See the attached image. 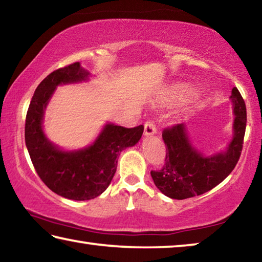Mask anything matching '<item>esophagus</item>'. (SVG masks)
<instances>
[{"mask_svg": "<svg viewBox=\"0 0 262 262\" xmlns=\"http://www.w3.org/2000/svg\"><path fill=\"white\" fill-rule=\"evenodd\" d=\"M157 133V128L156 125H155V122L149 120L144 123V134L145 135H152V134H156Z\"/></svg>", "mask_w": 262, "mask_h": 262, "instance_id": "esophagus-1", "label": "esophagus"}]
</instances>
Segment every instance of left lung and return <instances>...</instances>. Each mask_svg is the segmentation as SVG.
<instances>
[{"instance_id":"1","label":"left lung","mask_w":262,"mask_h":262,"mask_svg":"<svg viewBox=\"0 0 262 262\" xmlns=\"http://www.w3.org/2000/svg\"><path fill=\"white\" fill-rule=\"evenodd\" d=\"M233 104V139L224 152L203 156L190 144L185 123L163 130L166 145L165 164L151 171L156 187L171 199L184 200L208 192L231 173L241 157L246 129V105L237 88L230 96Z\"/></svg>"}]
</instances>
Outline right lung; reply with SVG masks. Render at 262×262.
Listing matches in <instances>:
<instances>
[{
  "label": "right lung",
  "instance_id": "1",
  "mask_svg": "<svg viewBox=\"0 0 262 262\" xmlns=\"http://www.w3.org/2000/svg\"><path fill=\"white\" fill-rule=\"evenodd\" d=\"M89 73L75 62L51 73L35 89L25 120V143L38 176L57 195L76 201L91 200L108 187L122 150L140 141L144 127L107 123L90 147L63 151L47 140L42 119L48 100L60 84L85 81Z\"/></svg>",
  "mask_w": 262,
  "mask_h": 262
}]
</instances>
